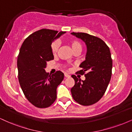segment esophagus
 Wrapping results in <instances>:
<instances>
[{
  "instance_id": "obj_1",
  "label": "esophagus",
  "mask_w": 132,
  "mask_h": 132,
  "mask_svg": "<svg viewBox=\"0 0 132 132\" xmlns=\"http://www.w3.org/2000/svg\"><path fill=\"white\" fill-rule=\"evenodd\" d=\"M64 76L66 77V78H69V77H70V75H68V73H64Z\"/></svg>"
}]
</instances>
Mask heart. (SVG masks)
I'll return each mask as SVG.
<instances>
[{
  "instance_id": "b5f03b06",
  "label": "heart",
  "mask_w": 132,
  "mask_h": 132,
  "mask_svg": "<svg viewBox=\"0 0 132 132\" xmlns=\"http://www.w3.org/2000/svg\"><path fill=\"white\" fill-rule=\"evenodd\" d=\"M71 49L73 52H75L76 51H81L82 50V45L81 44L78 42V41L73 40L71 41ZM60 43L58 41H55L51 45V51H52L53 54L54 55H56L57 54V51L59 50Z\"/></svg>"
}]
</instances>
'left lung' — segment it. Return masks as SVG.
I'll return each mask as SVG.
<instances>
[{
  "mask_svg": "<svg viewBox=\"0 0 132 132\" xmlns=\"http://www.w3.org/2000/svg\"><path fill=\"white\" fill-rule=\"evenodd\" d=\"M81 39L87 46L86 60L82 62L78 73L84 75L82 81L72 75L75 84L71 89L76 102L82 105H90L102 98L111 79L112 60L108 46L99 38L85 33H71Z\"/></svg>",
  "mask_w": 132,
  "mask_h": 132,
  "instance_id": "left-lung-1",
  "label": "left lung"
}]
</instances>
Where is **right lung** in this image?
<instances>
[{
	"label": "right lung",
	"mask_w": 132,
	"mask_h": 132,
	"mask_svg": "<svg viewBox=\"0 0 132 132\" xmlns=\"http://www.w3.org/2000/svg\"><path fill=\"white\" fill-rule=\"evenodd\" d=\"M65 32L42 29L30 35L21 46L17 59L19 81L28 101L38 108H46L56 99L57 86L64 79L58 71L51 75L45 71L53 60L51 44Z\"/></svg>",
	"instance_id": "add662e5"
}]
</instances>
